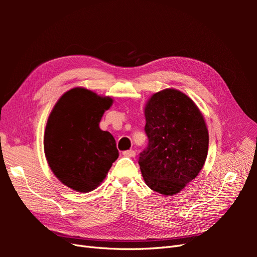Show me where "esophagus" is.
I'll use <instances>...</instances> for the list:
<instances>
[{
	"mask_svg": "<svg viewBox=\"0 0 257 257\" xmlns=\"http://www.w3.org/2000/svg\"><path fill=\"white\" fill-rule=\"evenodd\" d=\"M123 155L126 158H134L136 155V152L134 150H127V151L123 152Z\"/></svg>",
	"mask_w": 257,
	"mask_h": 257,
	"instance_id": "1",
	"label": "esophagus"
}]
</instances>
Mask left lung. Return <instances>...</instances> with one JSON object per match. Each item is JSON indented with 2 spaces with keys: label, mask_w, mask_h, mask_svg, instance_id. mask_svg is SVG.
<instances>
[{
  "label": "left lung",
  "mask_w": 257,
  "mask_h": 257,
  "mask_svg": "<svg viewBox=\"0 0 257 257\" xmlns=\"http://www.w3.org/2000/svg\"><path fill=\"white\" fill-rule=\"evenodd\" d=\"M145 118L149 145L139 157L142 175L151 190L173 196L205 164L209 146L205 118L188 95L173 88L147 100Z\"/></svg>",
  "instance_id": "1"
}]
</instances>
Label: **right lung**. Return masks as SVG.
Segmentation results:
<instances>
[{
	"mask_svg": "<svg viewBox=\"0 0 257 257\" xmlns=\"http://www.w3.org/2000/svg\"><path fill=\"white\" fill-rule=\"evenodd\" d=\"M113 99L77 87L52 108L44 134L46 160L53 175L76 192L88 193L103 182L119 152L109 132L99 128Z\"/></svg>",
	"mask_w": 257,
	"mask_h": 257,
	"instance_id": "obj_1",
	"label": "right lung"
}]
</instances>
